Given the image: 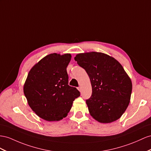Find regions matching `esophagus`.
Listing matches in <instances>:
<instances>
[{"label":"esophagus","instance_id":"obj_1","mask_svg":"<svg viewBox=\"0 0 151 151\" xmlns=\"http://www.w3.org/2000/svg\"><path fill=\"white\" fill-rule=\"evenodd\" d=\"M78 89L79 91H81V87H78Z\"/></svg>","mask_w":151,"mask_h":151}]
</instances>
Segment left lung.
<instances>
[{"label": "left lung", "instance_id": "8db88e82", "mask_svg": "<svg viewBox=\"0 0 151 151\" xmlns=\"http://www.w3.org/2000/svg\"><path fill=\"white\" fill-rule=\"evenodd\" d=\"M89 76L92 96L86 100L90 115L101 123L117 121L130 102L132 82L122 65L101 52L77 54L75 57Z\"/></svg>", "mask_w": 151, "mask_h": 151}]
</instances>
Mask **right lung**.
Instances as JSON below:
<instances>
[{
  "instance_id": "1",
  "label": "right lung",
  "mask_w": 151,
  "mask_h": 151,
  "mask_svg": "<svg viewBox=\"0 0 151 151\" xmlns=\"http://www.w3.org/2000/svg\"><path fill=\"white\" fill-rule=\"evenodd\" d=\"M70 53L46 55L31 68L24 86L29 106L41 119L59 121L68 115L73 102L80 96L68 85L66 68Z\"/></svg>"
}]
</instances>
